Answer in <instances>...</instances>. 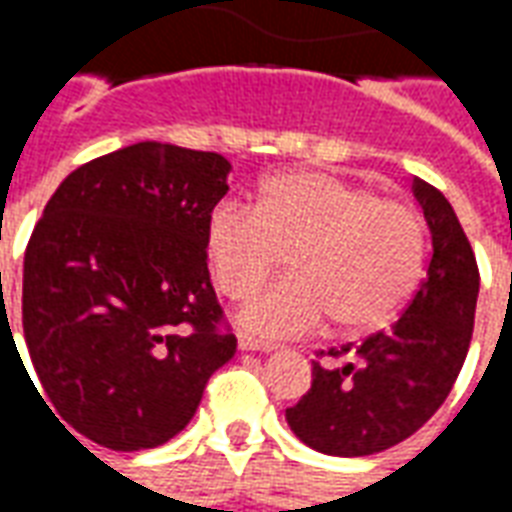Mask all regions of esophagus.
I'll list each match as a JSON object with an SVG mask.
<instances>
[{
  "instance_id": "34e87169",
  "label": "esophagus",
  "mask_w": 512,
  "mask_h": 512,
  "mask_svg": "<svg viewBox=\"0 0 512 512\" xmlns=\"http://www.w3.org/2000/svg\"><path fill=\"white\" fill-rule=\"evenodd\" d=\"M238 345H241V351H263V354H268V351H274L277 345L268 343V340H257V337H249V334H238Z\"/></svg>"
}]
</instances>
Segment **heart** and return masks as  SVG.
I'll use <instances>...</instances> for the list:
<instances>
[{"label":"heart","mask_w":512,"mask_h":512,"mask_svg":"<svg viewBox=\"0 0 512 512\" xmlns=\"http://www.w3.org/2000/svg\"><path fill=\"white\" fill-rule=\"evenodd\" d=\"M213 285L241 299L288 255L290 277L246 301L238 321L260 337H299L332 315L343 332L392 321L425 266V224L408 202L326 172L266 180L255 211L219 202L205 222Z\"/></svg>","instance_id":"heart-1"}]
</instances>
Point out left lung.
Returning a JSON list of instances; mask_svg holds the SVG:
<instances>
[{"label":"left lung","mask_w":512,"mask_h":512,"mask_svg":"<svg viewBox=\"0 0 512 512\" xmlns=\"http://www.w3.org/2000/svg\"><path fill=\"white\" fill-rule=\"evenodd\" d=\"M430 230L428 277L386 332L332 348L343 365H312V386L285 411L290 430L323 455L362 458L417 433L450 395L472 343L480 271L452 205L411 183Z\"/></svg>","instance_id":"left-lung-1"}]
</instances>
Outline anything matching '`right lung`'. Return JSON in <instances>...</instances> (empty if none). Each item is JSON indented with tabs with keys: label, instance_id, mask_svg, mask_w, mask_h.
<instances>
[{
	"label": "right lung",
	"instance_id": "1",
	"mask_svg": "<svg viewBox=\"0 0 512 512\" xmlns=\"http://www.w3.org/2000/svg\"><path fill=\"white\" fill-rule=\"evenodd\" d=\"M230 169L219 153L136 142L51 194L24 255L21 315L62 428L109 450H153L189 425L208 378L235 356L202 244Z\"/></svg>",
	"mask_w": 512,
	"mask_h": 512
}]
</instances>
